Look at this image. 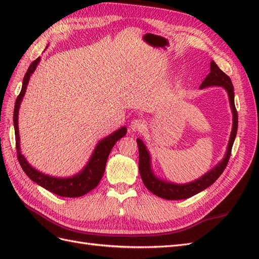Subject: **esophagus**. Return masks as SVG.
<instances>
[{
	"instance_id": "esophagus-1",
	"label": "esophagus",
	"mask_w": 259,
	"mask_h": 259,
	"mask_svg": "<svg viewBox=\"0 0 259 259\" xmlns=\"http://www.w3.org/2000/svg\"><path fill=\"white\" fill-rule=\"evenodd\" d=\"M145 126H146V123H145V121L142 120V119L133 120V121L131 122V125H130V127H131V130H132L133 132H139V131H142V130L145 128Z\"/></svg>"
}]
</instances>
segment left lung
I'll use <instances>...</instances> for the list:
<instances>
[{
  "mask_svg": "<svg viewBox=\"0 0 259 259\" xmlns=\"http://www.w3.org/2000/svg\"><path fill=\"white\" fill-rule=\"evenodd\" d=\"M208 86H222L227 93H228L229 103L232 110L233 115V123H232V131L230 134V139L228 147H227V151L225 154V158L219 162L215 167L211 168L205 175H203L199 179L194 180L192 183L188 184H173L168 182H164V180L156 177L151 169V159L150 154H149L145 144L142 139L137 138V145H138V151H139V173L142 177L144 185L147 187V189L152 192L153 194L158 195V197L165 199V200H184L191 198L192 195L206 189L207 187L213 185L216 179L223 174L227 164L230 159L231 155V149L234 143V139L237 136L238 131V112L236 106H234V93H233V85L230 80V77L223 72L218 66L215 64L214 60L210 61V72L202 82L200 89L208 88Z\"/></svg>",
  "mask_w": 259,
  "mask_h": 259,
  "instance_id": "left-lung-1",
  "label": "left lung"
}]
</instances>
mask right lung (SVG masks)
<instances>
[{"instance_id":"1","label":"right lung","mask_w":259,"mask_h":259,"mask_svg":"<svg viewBox=\"0 0 259 259\" xmlns=\"http://www.w3.org/2000/svg\"><path fill=\"white\" fill-rule=\"evenodd\" d=\"M40 62V57L36 58L32 64H31L27 70L22 81V88L20 94L18 95L16 103H15L14 108V127H15V137H16V150H17V158L19 161L20 166L22 167L23 171L26 175L33 180L34 183L43 187L44 189L49 190L55 194L60 195V197L66 198H77L82 197L96 188L100 182L101 177H103L106 168V163L108 160L109 153H110L111 149L115 145V143L126 135V127L123 126L120 130L115 131L111 135L101 139L97 144L95 150H94L89 163L86 166L77 173L76 175L68 178H59V177H53L50 175L43 174L42 171L35 169L28 163L25 156L20 152V145H19V131H18V112L19 107L21 104V100L25 95L27 85L30 80V76L34 72V70Z\"/></svg>"}]
</instances>
